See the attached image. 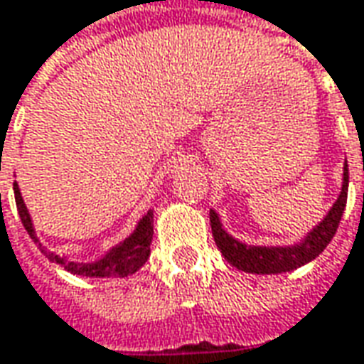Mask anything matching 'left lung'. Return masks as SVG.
Returning <instances> with one entry per match:
<instances>
[{"instance_id": "obj_1", "label": "left lung", "mask_w": 364, "mask_h": 364, "mask_svg": "<svg viewBox=\"0 0 364 364\" xmlns=\"http://www.w3.org/2000/svg\"><path fill=\"white\" fill-rule=\"evenodd\" d=\"M346 193H348V165L345 163V173H343V189L338 199L334 201L332 209L326 213V218L320 221L318 225L308 233L306 237L294 245H245L232 237L230 233L221 228V221L218 213L211 209L209 211V221H211V232L213 240L221 250L223 257L232 264L233 268L250 272V274H282L290 269L300 268L314 257L324 252V247L331 244V240L336 233V228L341 223L343 211L346 205Z\"/></svg>"}]
</instances>
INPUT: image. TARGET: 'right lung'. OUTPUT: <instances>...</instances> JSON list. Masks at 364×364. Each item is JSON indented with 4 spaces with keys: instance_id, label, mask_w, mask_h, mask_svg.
I'll use <instances>...</instances> for the list:
<instances>
[{
    "instance_id": "right-lung-1",
    "label": "right lung",
    "mask_w": 364,
    "mask_h": 364,
    "mask_svg": "<svg viewBox=\"0 0 364 364\" xmlns=\"http://www.w3.org/2000/svg\"><path fill=\"white\" fill-rule=\"evenodd\" d=\"M14 193H16V205H18V213L19 218H21L23 228H26V232L30 233V237L40 245V250L44 252L46 256L50 257L52 262L60 264V266H64L72 274L86 276V278H124V276L134 274L149 259L151 242H153V211H149L143 220L139 221L136 230L124 242L114 245L107 256L100 257L98 262H92V264H74V262H66L64 257L56 256L54 252H48L46 247H42L38 235L33 232L32 218H30L28 207H26L23 199H21L18 183H14Z\"/></svg>"
}]
</instances>
